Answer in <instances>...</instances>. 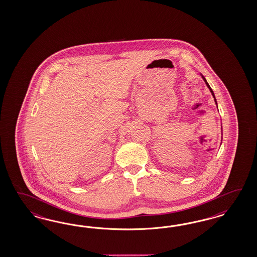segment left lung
<instances>
[{"label":"left lung","instance_id":"8db88e82","mask_svg":"<svg viewBox=\"0 0 257 257\" xmlns=\"http://www.w3.org/2000/svg\"><path fill=\"white\" fill-rule=\"evenodd\" d=\"M202 78H203V80H204V82H205V84H206V85H207V86H208V88H209V89H210L211 93H212V95H213V97H214V98H215V95H214V92H213V90H212V89H211L210 86H209V85H208V83H207V82H206V80H205V78L203 77V76H202ZM215 101H216V99H215ZM216 103H217V101H216Z\"/></svg>","mask_w":257,"mask_h":257}]
</instances>
